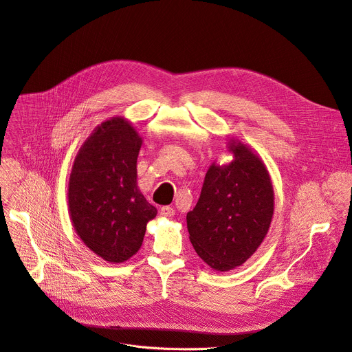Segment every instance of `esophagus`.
<instances>
[{
    "mask_svg": "<svg viewBox=\"0 0 352 352\" xmlns=\"http://www.w3.org/2000/svg\"><path fill=\"white\" fill-rule=\"evenodd\" d=\"M161 215L165 218H172L175 215V209L172 206H162L161 208Z\"/></svg>",
    "mask_w": 352,
    "mask_h": 352,
    "instance_id": "1",
    "label": "esophagus"
}]
</instances>
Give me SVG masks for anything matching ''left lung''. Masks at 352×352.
Here are the masks:
<instances>
[{"label":"left lung","instance_id":"obj_1","mask_svg":"<svg viewBox=\"0 0 352 352\" xmlns=\"http://www.w3.org/2000/svg\"><path fill=\"white\" fill-rule=\"evenodd\" d=\"M233 160L209 166L195 208L187 214L190 241L214 270L241 266L267 234L274 210L270 175L261 157L236 138Z\"/></svg>","mask_w":352,"mask_h":352}]
</instances>
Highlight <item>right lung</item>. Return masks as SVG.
Returning a JSON list of instances; mask_svg holds the SVG:
<instances>
[{
  "label": "right lung",
  "mask_w": 352,
  "mask_h": 352,
  "mask_svg": "<svg viewBox=\"0 0 352 352\" xmlns=\"http://www.w3.org/2000/svg\"><path fill=\"white\" fill-rule=\"evenodd\" d=\"M142 144L133 124L113 116L93 130L69 176L70 221L86 247L109 263L131 258L157 217V208L137 186Z\"/></svg>",
  "instance_id": "1"
}]
</instances>
